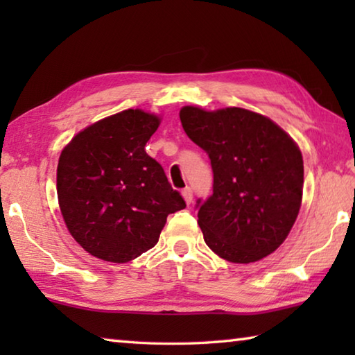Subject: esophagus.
<instances>
[{
  "label": "esophagus",
  "mask_w": 355,
  "mask_h": 355,
  "mask_svg": "<svg viewBox=\"0 0 355 355\" xmlns=\"http://www.w3.org/2000/svg\"><path fill=\"white\" fill-rule=\"evenodd\" d=\"M182 196H183V199H184L186 203H188V205L192 202V197H194V196H192V189L189 188V186H186V188L182 191Z\"/></svg>",
  "instance_id": "34e87169"
}]
</instances>
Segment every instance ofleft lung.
<instances>
[{"label":"left lung","mask_w":355,"mask_h":355,"mask_svg":"<svg viewBox=\"0 0 355 355\" xmlns=\"http://www.w3.org/2000/svg\"><path fill=\"white\" fill-rule=\"evenodd\" d=\"M184 133L211 161L213 194L197 200L209 249L232 263H254L279 248L302 202V153L271 119L243 107L180 111Z\"/></svg>","instance_id":"8db88e82"}]
</instances>
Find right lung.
I'll return each instance as SVG.
<instances>
[{
  "label": "right lung",
  "mask_w": 355,
  "mask_h": 355,
  "mask_svg": "<svg viewBox=\"0 0 355 355\" xmlns=\"http://www.w3.org/2000/svg\"><path fill=\"white\" fill-rule=\"evenodd\" d=\"M159 117L127 110L92 123L64 147L58 200L70 235L89 254L127 263L158 243L186 203L146 152Z\"/></svg>",
  "instance_id": "obj_1"
}]
</instances>
